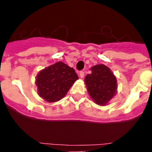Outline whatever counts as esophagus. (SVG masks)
Returning <instances> with one entry per match:
<instances>
[{"label": "esophagus", "instance_id": "esophagus-1", "mask_svg": "<svg viewBox=\"0 0 152 152\" xmlns=\"http://www.w3.org/2000/svg\"><path fill=\"white\" fill-rule=\"evenodd\" d=\"M79 75H80V77H81V78H83L84 76V72H83V71H80V72H79Z\"/></svg>", "mask_w": 152, "mask_h": 152}]
</instances>
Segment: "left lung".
<instances>
[{"instance_id":"obj_1","label":"left lung","mask_w":152,"mask_h":152,"mask_svg":"<svg viewBox=\"0 0 152 152\" xmlns=\"http://www.w3.org/2000/svg\"><path fill=\"white\" fill-rule=\"evenodd\" d=\"M91 71V74H88L84 79L88 93L95 103L105 105L116 94V77L104 64L95 65Z\"/></svg>"}]
</instances>
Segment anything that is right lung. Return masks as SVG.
Listing matches in <instances>:
<instances>
[{"mask_svg": "<svg viewBox=\"0 0 152 152\" xmlns=\"http://www.w3.org/2000/svg\"><path fill=\"white\" fill-rule=\"evenodd\" d=\"M77 79L78 76L74 68L59 61L39 72L36 84L39 95L52 103L64 97Z\"/></svg>", "mask_w": 152, "mask_h": 152, "instance_id": "right-lung-1", "label": "right lung"}]
</instances>
